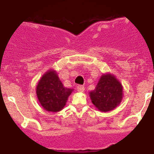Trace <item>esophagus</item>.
Returning <instances> with one entry per match:
<instances>
[{"mask_svg": "<svg viewBox=\"0 0 154 154\" xmlns=\"http://www.w3.org/2000/svg\"><path fill=\"white\" fill-rule=\"evenodd\" d=\"M77 91H78V92L83 93V92H84V90H85V88H84V86L78 85V86H77Z\"/></svg>", "mask_w": 154, "mask_h": 154, "instance_id": "esophagus-1", "label": "esophagus"}]
</instances>
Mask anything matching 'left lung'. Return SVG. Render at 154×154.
Segmentation results:
<instances>
[{
  "instance_id": "obj_1",
  "label": "left lung",
  "mask_w": 154,
  "mask_h": 154,
  "mask_svg": "<svg viewBox=\"0 0 154 154\" xmlns=\"http://www.w3.org/2000/svg\"><path fill=\"white\" fill-rule=\"evenodd\" d=\"M93 104L101 112H108L119 106L124 97L121 83L111 74L101 76L94 91L89 93Z\"/></svg>"
}]
</instances>
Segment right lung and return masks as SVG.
I'll return each instance as SVG.
<instances>
[{"label": "right lung", "instance_id": "add662e5", "mask_svg": "<svg viewBox=\"0 0 154 154\" xmlns=\"http://www.w3.org/2000/svg\"><path fill=\"white\" fill-rule=\"evenodd\" d=\"M74 89L63 85L56 70L50 69L41 77L36 87L40 104L48 112H58L66 105Z\"/></svg>", "mask_w": 154, "mask_h": 154}]
</instances>
